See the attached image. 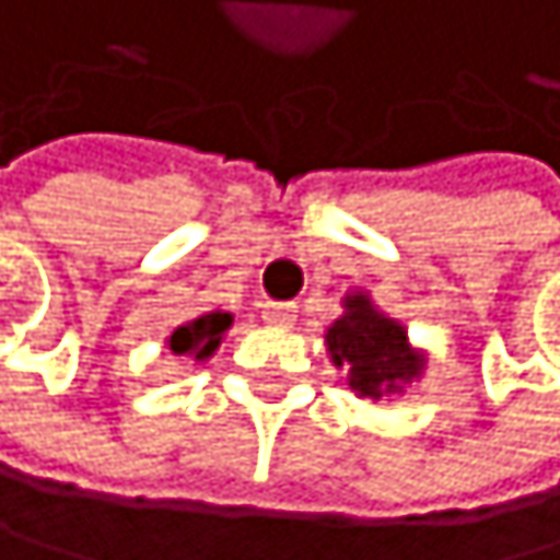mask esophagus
Instances as JSON below:
<instances>
[{
    "instance_id": "1",
    "label": "esophagus",
    "mask_w": 560,
    "mask_h": 560,
    "mask_svg": "<svg viewBox=\"0 0 560 560\" xmlns=\"http://www.w3.org/2000/svg\"><path fill=\"white\" fill-rule=\"evenodd\" d=\"M295 313H299L295 303H265V306H261V316L271 323V327H292V323H295Z\"/></svg>"
}]
</instances>
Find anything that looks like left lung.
Listing matches in <instances>:
<instances>
[{
    "instance_id": "1",
    "label": "left lung",
    "mask_w": 560,
    "mask_h": 560,
    "mask_svg": "<svg viewBox=\"0 0 560 560\" xmlns=\"http://www.w3.org/2000/svg\"><path fill=\"white\" fill-rule=\"evenodd\" d=\"M327 351L337 368H348L354 393L368 399L402 393V385L423 375V354L409 343L406 327L378 313L364 292L343 299V316L327 330Z\"/></svg>"
}]
</instances>
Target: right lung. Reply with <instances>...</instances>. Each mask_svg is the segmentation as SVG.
Listing matches in <instances>:
<instances>
[{"instance_id":"obj_1","label":"right lung","mask_w":560,"mask_h":560,"mask_svg":"<svg viewBox=\"0 0 560 560\" xmlns=\"http://www.w3.org/2000/svg\"><path fill=\"white\" fill-rule=\"evenodd\" d=\"M233 316L223 313V310H212V313H202L196 319L182 323L178 330H172V337H167V348H172V354H188L196 361H206L212 358V351L220 348L223 334L230 330Z\"/></svg>"}]
</instances>
